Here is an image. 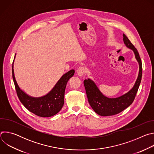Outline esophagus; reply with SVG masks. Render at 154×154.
I'll list each match as a JSON object with an SVG mask.
<instances>
[{
  "label": "esophagus",
  "instance_id": "34e87169",
  "mask_svg": "<svg viewBox=\"0 0 154 154\" xmlns=\"http://www.w3.org/2000/svg\"><path fill=\"white\" fill-rule=\"evenodd\" d=\"M85 73V69L84 67H80L77 70V74L80 77L83 75Z\"/></svg>",
  "mask_w": 154,
  "mask_h": 154
}]
</instances>
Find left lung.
<instances>
[{
	"mask_svg": "<svg viewBox=\"0 0 154 154\" xmlns=\"http://www.w3.org/2000/svg\"><path fill=\"white\" fill-rule=\"evenodd\" d=\"M123 41L125 45L134 51L135 58L139 63L140 69L138 76L132 88L120 97L108 98L103 95L92 80L88 79L83 81L88 102L93 110L100 116H112L124 110L134 102L141 83L142 77V63L139 53L132 43L124 34H123Z\"/></svg>",
	"mask_w": 154,
	"mask_h": 154,
	"instance_id": "1",
	"label": "left lung"
}]
</instances>
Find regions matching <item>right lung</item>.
Segmentation results:
<instances>
[{
  "mask_svg": "<svg viewBox=\"0 0 154 154\" xmlns=\"http://www.w3.org/2000/svg\"><path fill=\"white\" fill-rule=\"evenodd\" d=\"M74 72L75 71L72 69L64 74L46 95L40 97H34L29 96L20 88L15 79L13 63L12 65L13 79L19 100L29 111L44 118L52 116L61 110L64 105L66 86L69 79L74 75Z\"/></svg>",
  "mask_w": 154,
  "mask_h": 154,
  "instance_id": "1",
  "label": "right lung"
}]
</instances>
